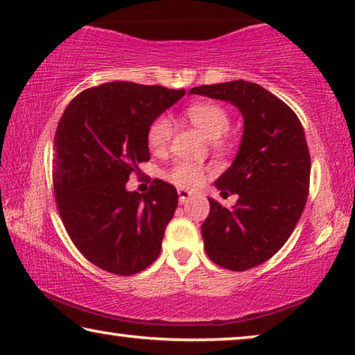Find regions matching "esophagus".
<instances>
[{
    "mask_svg": "<svg viewBox=\"0 0 355 355\" xmlns=\"http://www.w3.org/2000/svg\"><path fill=\"white\" fill-rule=\"evenodd\" d=\"M191 191H188V189H183V188H180L178 189V198H180V204H187L188 200H189V198H191Z\"/></svg>",
    "mask_w": 355,
    "mask_h": 355,
    "instance_id": "1",
    "label": "esophagus"
}]
</instances>
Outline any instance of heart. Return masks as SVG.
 Here are the masks:
<instances>
[{
	"mask_svg": "<svg viewBox=\"0 0 355 355\" xmlns=\"http://www.w3.org/2000/svg\"><path fill=\"white\" fill-rule=\"evenodd\" d=\"M191 123L199 127L210 140H220L230 129V116L216 103H196L187 110ZM172 121L159 116L148 129V146L153 153H162L172 139ZM173 184L182 188H196L204 182V168L194 162H178L167 173Z\"/></svg>",
	"mask_w": 355,
	"mask_h": 355,
	"instance_id": "heart-1",
	"label": "heart"
}]
</instances>
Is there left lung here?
<instances>
[{
    "label": "left lung",
    "instance_id": "1",
    "mask_svg": "<svg viewBox=\"0 0 355 355\" xmlns=\"http://www.w3.org/2000/svg\"><path fill=\"white\" fill-rule=\"evenodd\" d=\"M189 94L228 102L244 118L234 161L215 182L221 194H237V202L226 209L209 199L202 239L215 264L245 271L276 255L303 214L311 175L304 129L293 110L260 84L239 79Z\"/></svg>",
    "mask_w": 355,
    "mask_h": 355
}]
</instances>
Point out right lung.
<instances>
[{"instance_id":"obj_1","label":"right lung","mask_w":355,"mask_h":355,"mask_svg":"<svg viewBox=\"0 0 355 355\" xmlns=\"http://www.w3.org/2000/svg\"><path fill=\"white\" fill-rule=\"evenodd\" d=\"M183 95L116 81L81 92L63 111L54 139L57 209L73 244L105 271L132 276L159 255L177 189L162 180L145 194L125 184L150 161L151 123Z\"/></svg>"}]
</instances>
